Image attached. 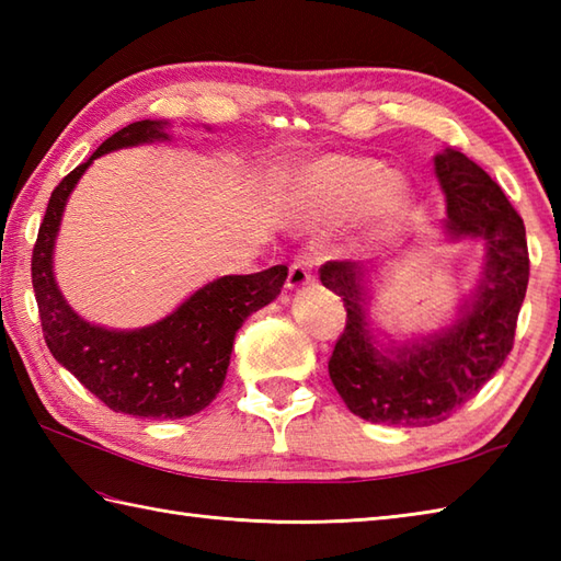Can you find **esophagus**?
Returning <instances> with one entry per match:
<instances>
[{"mask_svg": "<svg viewBox=\"0 0 561 561\" xmlns=\"http://www.w3.org/2000/svg\"><path fill=\"white\" fill-rule=\"evenodd\" d=\"M311 282H313V257H311V253L296 255V260L291 262V267H289L287 289H291V291L304 289Z\"/></svg>", "mask_w": 561, "mask_h": 561, "instance_id": "obj_1", "label": "esophagus"}]
</instances>
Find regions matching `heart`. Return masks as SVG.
<instances>
[{
	"instance_id": "heart-1",
	"label": "heart",
	"mask_w": 561,
	"mask_h": 561,
	"mask_svg": "<svg viewBox=\"0 0 561 561\" xmlns=\"http://www.w3.org/2000/svg\"><path fill=\"white\" fill-rule=\"evenodd\" d=\"M289 199L306 221H337L364 209L374 226H386L410 207V187L383 161L332 153L308 165Z\"/></svg>"
}]
</instances>
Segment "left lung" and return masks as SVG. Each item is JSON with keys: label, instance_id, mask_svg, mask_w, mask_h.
<instances>
[{"label": "left lung", "instance_id": "left-lung-1", "mask_svg": "<svg viewBox=\"0 0 561 561\" xmlns=\"http://www.w3.org/2000/svg\"><path fill=\"white\" fill-rule=\"evenodd\" d=\"M446 195L450 241L482 238L484 272L478 289L448 328L410 344H378L368 320L364 262L335 260L320 282L342 296L347 325L328 362L332 386L350 412L376 424L428 426L448 420L480 392L514 347L516 320L528 289L526 226L504 190L456 149L434 157Z\"/></svg>", "mask_w": 561, "mask_h": 561}]
</instances>
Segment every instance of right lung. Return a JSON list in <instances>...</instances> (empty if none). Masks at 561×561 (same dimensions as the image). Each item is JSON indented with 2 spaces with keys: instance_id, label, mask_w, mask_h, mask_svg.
Masks as SVG:
<instances>
[{
  "instance_id": "1",
  "label": "right lung",
  "mask_w": 561,
  "mask_h": 561,
  "mask_svg": "<svg viewBox=\"0 0 561 561\" xmlns=\"http://www.w3.org/2000/svg\"><path fill=\"white\" fill-rule=\"evenodd\" d=\"M169 123L139 121L117 129L89 161L62 178L38 229L31 277L47 350L113 412L181 420L217 398L243 320L279 296L287 265L255 274H226L197 289L171 316L139 330L91 325L71 311L53 272L55 238L71 190L103 153L169 139Z\"/></svg>"
}]
</instances>
